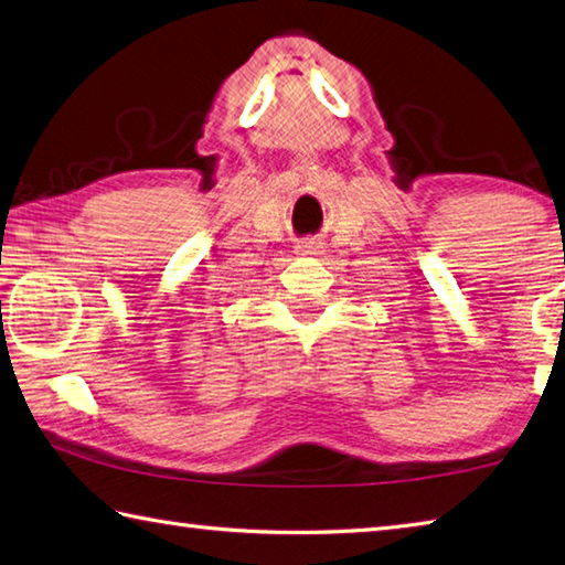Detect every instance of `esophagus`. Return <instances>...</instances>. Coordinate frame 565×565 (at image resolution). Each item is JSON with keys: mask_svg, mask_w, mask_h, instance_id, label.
<instances>
[{"mask_svg": "<svg viewBox=\"0 0 565 565\" xmlns=\"http://www.w3.org/2000/svg\"><path fill=\"white\" fill-rule=\"evenodd\" d=\"M321 249H323V244L318 242V239H303L299 247H296V252H299L301 256H306V254H321Z\"/></svg>", "mask_w": 565, "mask_h": 565, "instance_id": "esophagus-1", "label": "esophagus"}]
</instances>
